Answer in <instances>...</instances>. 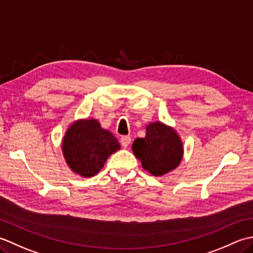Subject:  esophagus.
Instances as JSON below:
<instances>
[{
    "mask_svg": "<svg viewBox=\"0 0 253 253\" xmlns=\"http://www.w3.org/2000/svg\"><path fill=\"white\" fill-rule=\"evenodd\" d=\"M120 143H121V145H122L123 147H127L128 145H130V143H131V137L127 136V135L122 136V137L120 138Z\"/></svg>",
    "mask_w": 253,
    "mask_h": 253,
    "instance_id": "obj_1",
    "label": "esophagus"
}]
</instances>
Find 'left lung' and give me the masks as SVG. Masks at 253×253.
<instances>
[{"mask_svg":"<svg viewBox=\"0 0 253 253\" xmlns=\"http://www.w3.org/2000/svg\"><path fill=\"white\" fill-rule=\"evenodd\" d=\"M132 151L143 168L155 177L176 169L183 156V144L173 127L161 121L146 126V135L136 138Z\"/></svg>","mask_w":253,"mask_h":253,"instance_id":"8db88e82","label":"left lung"}]
</instances>
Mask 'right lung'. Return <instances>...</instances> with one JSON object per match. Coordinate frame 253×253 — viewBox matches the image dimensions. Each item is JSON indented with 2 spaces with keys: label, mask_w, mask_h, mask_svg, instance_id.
Instances as JSON below:
<instances>
[{
  "label": "right lung",
  "mask_w": 253,
  "mask_h": 253,
  "mask_svg": "<svg viewBox=\"0 0 253 253\" xmlns=\"http://www.w3.org/2000/svg\"><path fill=\"white\" fill-rule=\"evenodd\" d=\"M120 149L113 134L102 128L96 119H82L72 123L62 141V152L73 172L84 178L92 177L104 167L108 157Z\"/></svg>",
  "instance_id": "1"
}]
</instances>
